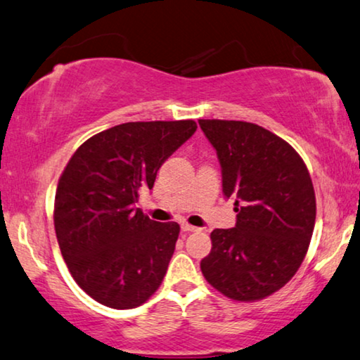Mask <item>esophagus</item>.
I'll return each mask as SVG.
<instances>
[{
    "label": "esophagus",
    "instance_id": "1",
    "mask_svg": "<svg viewBox=\"0 0 360 360\" xmlns=\"http://www.w3.org/2000/svg\"><path fill=\"white\" fill-rule=\"evenodd\" d=\"M181 231H199L198 226H193L190 224H181Z\"/></svg>",
    "mask_w": 360,
    "mask_h": 360
}]
</instances>
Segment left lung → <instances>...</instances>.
I'll return each instance as SVG.
<instances>
[{"mask_svg": "<svg viewBox=\"0 0 360 360\" xmlns=\"http://www.w3.org/2000/svg\"><path fill=\"white\" fill-rule=\"evenodd\" d=\"M217 151L222 190L235 198L236 225L215 229L201 261L204 278L235 301L264 300L292 278L315 225L306 164L272 131L241 120H199Z\"/></svg>", "mask_w": 360, "mask_h": 360, "instance_id": "1", "label": "left lung"}]
</instances>
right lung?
<instances>
[{
  "label": "right lung",
  "instance_id": "add662e5",
  "mask_svg": "<svg viewBox=\"0 0 360 360\" xmlns=\"http://www.w3.org/2000/svg\"><path fill=\"white\" fill-rule=\"evenodd\" d=\"M196 129L195 120L120 124L88 138L65 165L54 199L60 254L103 306L138 307L161 286L180 225L154 222L135 202Z\"/></svg>",
  "mask_w": 360,
  "mask_h": 360
}]
</instances>
